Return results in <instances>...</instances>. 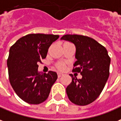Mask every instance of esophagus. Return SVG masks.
I'll return each instance as SVG.
<instances>
[{"label": "esophagus", "instance_id": "esophagus-1", "mask_svg": "<svg viewBox=\"0 0 121 121\" xmlns=\"http://www.w3.org/2000/svg\"><path fill=\"white\" fill-rule=\"evenodd\" d=\"M63 74L62 73H58V77H60Z\"/></svg>", "mask_w": 121, "mask_h": 121}]
</instances>
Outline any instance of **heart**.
Wrapping results in <instances>:
<instances>
[{"instance_id": "1", "label": "heart", "mask_w": 121, "mask_h": 121, "mask_svg": "<svg viewBox=\"0 0 121 121\" xmlns=\"http://www.w3.org/2000/svg\"><path fill=\"white\" fill-rule=\"evenodd\" d=\"M64 64H62V63H60V64H59L57 65V68H58V69H64Z\"/></svg>"}]
</instances>
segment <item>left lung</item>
<instances>
[{
  "label": "left lung",
  "mask_w": 121,
  "mask_h": 121,
  "mask_svg": "<svg viewBox=\"0 0 121 121\" xmlns=\"http://www.w3.org/2000/svg\"><path fill=\"white\" fill-rule=\"evenodd\" d=\"M73 43L76 48L73 71L80 73L82 79L72 74V81L66 88L69 100L85 106L100 95L110 75V57L105 47L92 38L79 35H65L60 39Z\"/></svg>",
  "instance_id": "obj_1"
}]
</instances>
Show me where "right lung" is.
Here are the masks:
<instances>
[{
  "mask_svg": "<svg viewBox=\"0 0 121 121\" xmlns=\"http://www.w3.org/2000/svg\"><path fill=\"white\" fill-rule=\"evenodd\" d=\"M57 35L28 34L19 39L9 49L7 60L9 79L16 94L31 104L47 99L57 74L38 71V63L46 57L48 48L57 40Z\"/></svg>",
  "mask_w": 121,
  "mask_h": 121,
  "instance_id": "obj_1",
  "label": "right lung"
}]
</instances>
